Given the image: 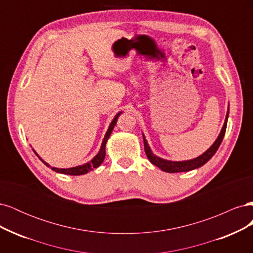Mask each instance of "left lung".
<instances>
[{
  "label": "left lung",
  "mask_w": 253,
  "mask_h": 253,
  "mask_svg": "<svg viewBox=\"0 0 253 253\" xmlns=\"http://www.w3.org/2000/svg\"><path fill=\"white\" fill-rule=\"evenodd\" d=\"M228 116H229V109L226 115V119H225V124L223 126V128H221V131L217 137V139L215 140L211 147L207 150L203 155L198 156L194 159H191V160H186V162H170V160H166L163 159L160 157H157L156 155H154L152 153L149 144L145 140L144 136H143V143H144V152L145 154H147V157L149 158L150 162L155 165L156 167H158L159 169H162L165 172L168 173H177V172H188L191 170H194L197 169V168H200L202 166H204L208 160H210L212 158V156L215 154V152L217 151V149L219 148V145L223 141V138L225 136L226 133V127H227V121H228Z\"/></svg>",
  "instance_id": "obj_1"
}]
</instances>
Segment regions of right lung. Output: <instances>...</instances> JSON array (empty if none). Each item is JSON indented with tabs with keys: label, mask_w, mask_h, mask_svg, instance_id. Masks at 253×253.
<instances>
[{
	"label": "right lung",
	"mask_w": 253,
	"mask_h": 253,
	"mask_svg": "<svg viewBox=\"0 0 253 253\" xmlns=\"http://www.w3.org/2000/svg\"><path fill=\"white\" fill-rule=\"evenodd\" d=\"M120 114H121V112L118 113V114L116 115V116H115V118L113 119V121L111 122V125H110L109 129H108V132H106V134H105V136H104V138H103V141H102V144H101L100 151H99L98 154H97L93 159H91L89 163H86V164L78 166V167L68 168V169H58V168H51L48 164L45 163L44 160H43L39 155H38L35 151H34V152L36 153V155L40 158V160H41V162H42L45 166L50 167L51 170H53L55 172L62 173V174H67V175H83V174H85V173L91 171L93 169H96V168H98L99 166H100V165L103 163L104 157H105V144H106V141H108L110 135L112 134L113 128H114L115 125H116L118 116H119Z\"/></svg>",
	"instance_id": "add662e5"
}]
</instances>
